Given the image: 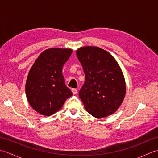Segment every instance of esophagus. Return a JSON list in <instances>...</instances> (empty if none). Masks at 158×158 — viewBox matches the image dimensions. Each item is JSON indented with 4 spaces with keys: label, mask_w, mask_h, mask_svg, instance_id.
Listing matches in <instances>:
<instances>
[{
    "label": "esophagus",
    "mask_w": 158,
    "mask_h": 158,
    "mask_svg": "<svg viewBox=\"0 0 158 158\" xmlns=\"http://www.w3.org/2000/svg\"><path fill=\"white\" fill-rule=\"evenodd\" d=\"M71 90H72V92H73V94L74 95L76 94L77 93V89H75V88H73V89H72Z\"/></svg>",
    "instance_id": "esophagus-1"
}]
</instances>
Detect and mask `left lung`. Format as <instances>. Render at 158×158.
<instances>
[{
  "label": "left lung",
  "mask_w": 158,
  "mask_h": 158,
  "mask_svg": "<svg viewBox=\"0 0 158 158\" xmlns=\"http://www.w3.org/2000/svg\"><path fill=\"white\" fill-rule=\"evenodd\" d=\"M77 56L85 75L79 96L85 108L96 118L112 115L126 94V83L115 59L98 47H83Z\"/></svg>",
  "instance_id": "8db88e82"
}]
</instances>
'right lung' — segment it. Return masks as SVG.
<instances>
[{
  "instance_id": "add662e5",
  "label": "right lung",
  "mask_w": 158,
  "mask_h": 158,
  "mask_svg": "<svg viewBox=\"0 0 158 158\" xmlns=\"http://www.w3.org/2000/svg\"><path fill=\"white\" fill-rule=\"evenodd\" d=\"M72 52L70 49H46L30 70L26 83V97L32 108L41 115H53L73 95L62 75V67Z\"/></svg>"
}]
</instances>
